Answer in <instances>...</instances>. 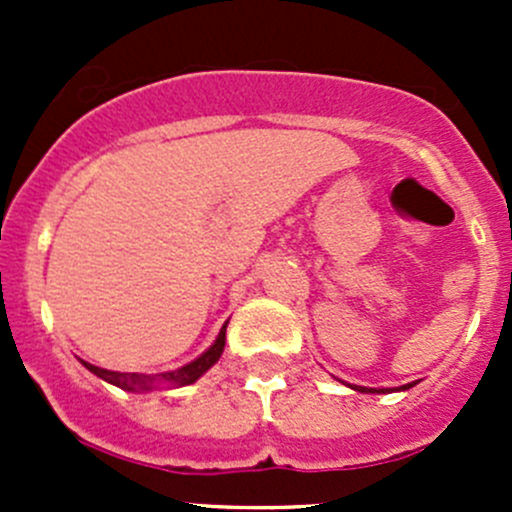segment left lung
Returning a JSON list of instances; mask_svg holds the SVG:
<instances>
[{
    "mask_svg": "<svg viewBox=\"0 0 512 512\" xmlns=\"http://www.w3.org/2000/svg\"><path fill=\"white\" fill-rule=\"evenodd\" d=\"M409 386H414V384H409ZM409 386H404V389H409ZM356 391H366V389H364V386H359ZM371 391H376V389H371ZM379 391H384V389H379Z\"/></svg>",
    "mask_w": 512,
    "mask_h": 512,
    "instance_id": "8db88e82",
    "label": "left lung"
}]
</instances>
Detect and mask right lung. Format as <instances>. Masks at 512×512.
I'll use <instances>...</instances> for the list:
<instances>
[{"label":"right lung","instance_id":"1","mask_svg":"<svg viewBox=\"0 0 512 512\" xmlns=\"http://www.w3.org/2000/svg\"><path fill=\"white\" fill-rule=\"evenodd\" d=\"M225 327L220 329L218 339H215V344L208 349V352H205L203 356H198L195 361H190V364L180 366V369L168 371V374H156V376L153 374H118V371L98 369V366L89 364V361H84V366L89 371H94L96 376H101L103 381H108V384L118 386V389H126V391H148V389H153V384H158V381H168V384H178V386L193 384V381H198L200 376H203L205 371H208L210 366L220 359V354H223Z\"/></svg>","mask_w":512,"mask_h":512}]
</instances>
